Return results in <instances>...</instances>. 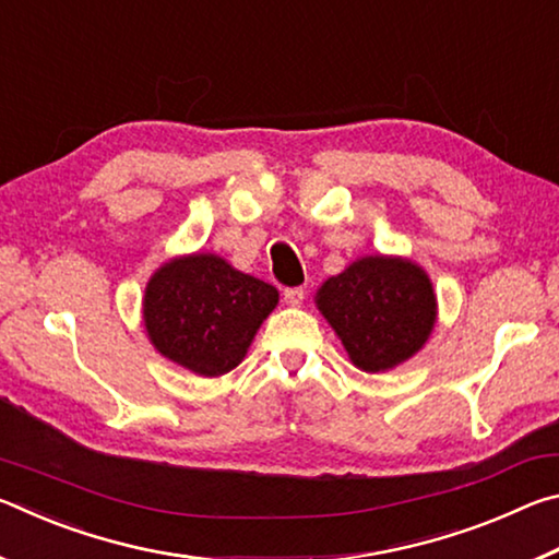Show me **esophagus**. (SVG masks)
<instances>
[{
	"label": "esophagus",
	"instance_id": "obj_1",
	"mask_svg": "<svg viewBox=\"0 0 559 559\" xmlns=\"http://www.w3.org/2000/svg\"><path fill=\"white\" fill-rule=\"evenodd\" d=\"M302 298H306V288H300V286L283 290V300H286L288 306H300Z\"/></svg>",
	"mask_w": 559,
	"mask_h": 559
}]
</instances>
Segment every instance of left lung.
<instances>
[{"label": "left lung", "mask_w": 559, "mask_h": 559, "mask_svg": "<svg viewBox=\"0 0 559 559\" xmlns=\"http://www.w3.org/2000/svg\"><path fill=\"white\" fill-rule=\"evenodd\" d=\"M318 308L365 372L392 370L419 349L437 320L431 281L412 261L359 259L318 290Z\"/></svg>", "instance_id": "8db88e82"}]
</instances>
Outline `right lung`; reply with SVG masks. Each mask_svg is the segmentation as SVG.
<instances>
[{"mask_svg": "<svg viewBox=\"0 0 559 559\" xmlns=\"http://www.w3.org/2000/svg\"><path fill=\"white\" fill-rule=\"evenodd\" d=\"M271 283L231 269L214 253L165 263L147 283L145 328L173 362L202 377L234 370L276 308Z\"/></svg>", "mask_w": 559, "mask_h": 559, "instance_id": "1", "label": "right lung"}]
</instances>
